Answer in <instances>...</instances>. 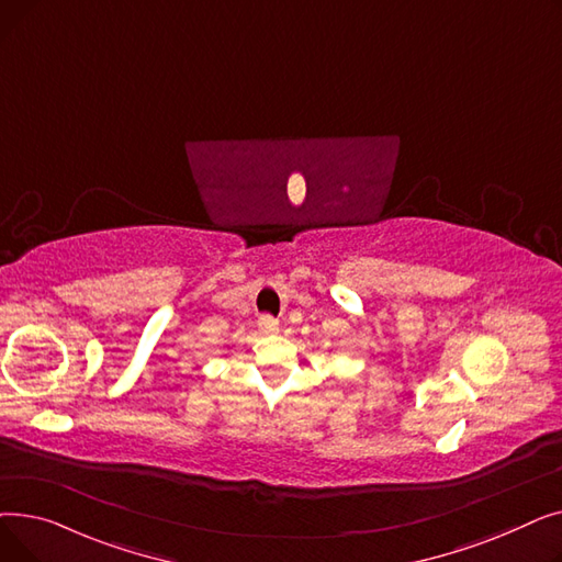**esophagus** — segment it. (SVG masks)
Instances as JSON below:
<instances>
[{
    "mask_svg": "<svg viewBox=\"0 0 562 562\" xmlns=\"http://www.w3.org/2000/svg\"><path fill=\"white\" fill-rule=\"evenodd\" d=\"M259 330L263 333V335H273V333H278V328H280V323H278V318H273L271 314H263V316H259Z\"/></svg>",
    "mask_w": 562,
    "mask_h": 562,
    "instance_id": "esophagus-1",
    "label": "esophagus"
}]
</instances>
